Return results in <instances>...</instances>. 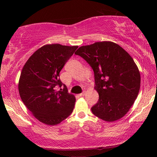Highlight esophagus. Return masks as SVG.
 Instances as JSON below:
<instances>
[{
  "mask_svg": "<svg viewBox=\"0 0 157 157\" xmlns=\"http://www.w3.org/2000/svg\"><path fill=\"white\" fill-rule=\"evenodd\" d=\"M85 94H86V93H85V91H84V92H82V94H79V96H80V97H82V96H84L85 95Z\"/></svg>",
  "mask_w": 157,
  "mask_h": 157,
  "instance_id": "obj_1",
  "label": "esophagus"
}]
</instances>
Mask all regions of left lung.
<instances>
[{"instance_id":"left-lung-1","label":"left lung","mask_w":157,"mask_h":157,"mask_svg":"<svg viewBox=\"0 0 157 157\" xmlns=\"http://www.w3.org/2000/svg\"><path fill=\"white\" fill-rule=\"evenodd\" d=\"M94 72L95 89L99 94L92 113L107 122L128 112L139 94L140 76L134 59L123 48L111 41L96 42L75 52Z\"/></svg>"}]
</instances>
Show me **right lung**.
<instances>
[{
  "label": "right lung",
  "instance_id": "1",
  "mask_svg": "<svg viewBox=\"0 0 157 157\" xmlns=\"http://www.w3.org/2000/svg\"><path fill=\"white\" fill-rule=\"evenodd\" d=\"M78 46L48 44L29 58L21 71L18 91L36 119L55 125L72 113L75 98L68 93L59 73Z\"/></svg>",
  "mask_w": 157,
  "mask_h": 157
}]
</instances>
